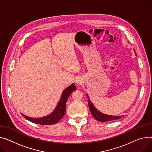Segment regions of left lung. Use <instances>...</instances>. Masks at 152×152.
<instances>
[{
	"label": "left lung",
	"instance_id": "8db88e82",
	"mask_svg": "<svg viewBox=\"0 0 152 152\" xmlns=\"http://www.w3.org/2000/svg\"><path fill=\"white\" fill-rule=\"evenodd\" d=\"M88 102L89 109L90 110L91 113H92L94 117L100 122H108V121L117 120L120 118V117H122V116H112V115H107L106 114H103L102 113L99 112V111L94 106V105L91 103L90 100H88Z\"/></svg>",
	"mask_w": 152,
	"mask_h": 152
}]
</instances>
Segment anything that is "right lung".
I'll return each mask as SVG.
<instances>
[{
  "label": "right lung",
  "mask_w": 152,
  "mask_h": 152,
  "mask_svg": "<svg viewBox=\"0 0 152 152\" xmlns=\"http://www.w3.org/2000/svg\"><path fill=\"white\" fill-rule=\"evenodd\" d=\"M76 88L74 84H72L66 88L62 93L60 101L58 102V104L57 106L56 109L54 112L50 114L49 115L42 117L40 118H33L28 117H27L23 114L22 115L26 118L27 120L30 121L34 124L39 125H53L57 124L61 120L64 114H65V107H66V102L70 95L73 91L76 90Z\"/></svg>",
  "instance_id": "right-lung-1"
}]
</instances>
